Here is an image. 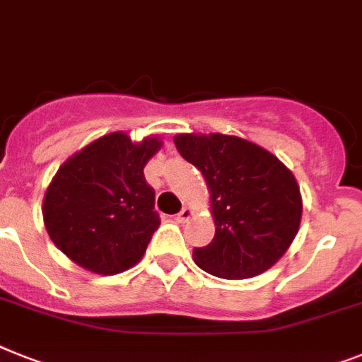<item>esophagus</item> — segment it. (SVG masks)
I'll list each match as a JSON object with an SVG mask.
<instances>
[{
  "instance_id": "esophagus-1",
  "label": "esophagus",
  "mask_w": 362,
  "mask_h": 362,
  "mask_svg": "<svg viewBox=\"0 0 362 362\" xmlns=\"http://www.w3.org/2000/svg\"><path fill=\"white\" fill-rule=\"evenodd\" d=\"M194 214V211L190 207H183L181 209V213L177 214V216H175V220H177L179 223H185V222H188V220H190V216H192Z\"/></svg>"
}]
</instances>
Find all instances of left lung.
<instances>
[{
    "mask_svg": "<svg viewBox=\"0 0 362 362\" xmlns=\"http://www.w3.org/2000/svg\"><path fill=\"white\" fill-rule=\"evenodd\" d=\"M174 144L211 192L216 231L209 246L194 250L196 264L223 279L255 277L274 267L300 229L303 205L291 170L240 136L183 133Z\"/></svg>",
    "mask_w": 362,
    "mask_h": 362,
    "instance_id": "obj_1",
    "label": "left lung"
}]
</instances>
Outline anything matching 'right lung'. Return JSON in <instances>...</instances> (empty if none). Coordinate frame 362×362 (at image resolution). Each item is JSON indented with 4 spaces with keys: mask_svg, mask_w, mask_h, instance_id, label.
<instances>
[{
    "mask_svg": "<svg viewBox=\"0 0 362 362\" xmlns=\"http://www.w3.org/2000/svg\"><path fill=\"white\" fill-rule=\"evenodd\" d=\"M157 136L131 142L116 131L71 155L47 187L44 226L59 250L86 270L115 276L134 267L159 228L144 166Z\"/></svg>",
    "mask_w": 362,
    "mask_h": 362,
    "instance_id": "obj_1",
    "label": "right lung"
}]
</instances>
